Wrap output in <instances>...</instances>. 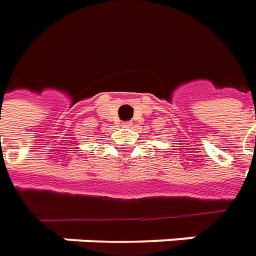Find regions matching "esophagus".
I'll list each match as a JSON object with an SVG mask.
<instances>
[{
    "label": "esophagus",
    "instance_id": "34e87169",
    "mask_svg": "<svg viewBox=\"0 0 256 256\" xmlns=\"http://www.w3.org/2000/svg\"><path fill=\"white\" fill-rule=\"evenodd\" d=\"M132 122L131 121H126V122H124V126H131Z\"/></svg>",
    "mask_w": 256,
    "mask_h": 256
}]
</instances>
